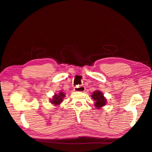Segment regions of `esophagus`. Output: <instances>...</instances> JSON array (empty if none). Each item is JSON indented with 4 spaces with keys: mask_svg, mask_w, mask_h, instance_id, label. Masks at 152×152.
<instances>
[{
    "mask_svg": "<svg viewBox=\"0 0 152 152\" xmlns=\"http://www.w3.org/2000/svg\"><path fill=\"white\" fill-rule=\"evenodd\" d=\"M74 90L75 91L79 92H84L85 91V88L84 86H76L74 88Z\"/></svg>",
    "mask_w": 152,
    "mask_h": 152,
    "instance_id": "esophagus-1",
    "label": "esophagus"
}]
</instances>
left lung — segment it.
Masks as SVG:
<instances>
[{
	"instance_id": "1",
	"label": "left lung",
	"mask_w": 152,
	"mask_h": 152,
	"mask_svg": "<svg viewBox=\"0 0 152 152\" xmlns=\"http://www.w3.org/2000/svg\"><path fill=\"white\" fill-rule=\"evenodd\" d=\"M91 97L95 101V106L97 107L96 109H100L106 104V99L104 98L101 91H96L94 92Z\"/></svg>"
}]
</instances>
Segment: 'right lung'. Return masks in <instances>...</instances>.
<instances>
[{
    "mask_svg": "<svg viewBox=\"0 0 152 152\" xmlns=\"http://www.w3.org/2000/svg\"><path fill=\"white\" fill-rule=\"evenodd\" d=\"M64 97H65V94L63 93L62 92H60L58 94H55L54 96L52 101H51V102L53 104H55L56 105L60 104L63 101V99Z\"/></svg>",
    "mask_w": 152,
    "mask_h": 152,
    "instance_id": "right-lung-1",
    "label": "right lung"
}]
</instances>
